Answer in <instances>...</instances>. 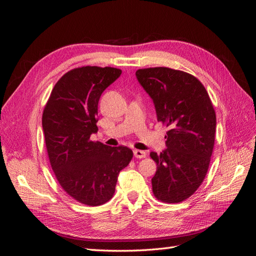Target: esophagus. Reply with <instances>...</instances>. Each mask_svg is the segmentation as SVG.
I'll return each mask as SVG.
<instances>
[{"label": "esophagus", "instance_id": "1", "mask_svg": "<svg viewBox=\"0 0 256 256\" xmlns=\"http://www.w3.org/2000/svg\"><path fill=\"white\" fill-rule=\"evenodd\" d=\"M134 154L136 158H138V159H142V158L146 157V152L143 150H134Z\"/></svg>", "mask_w": 256, "mask_h": 256}]
</instances>
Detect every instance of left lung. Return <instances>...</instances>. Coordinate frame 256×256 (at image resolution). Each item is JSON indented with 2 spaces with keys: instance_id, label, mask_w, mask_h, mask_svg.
<instances>
[{
  "instance_id": "obj_1",
  "label": "left lung",
  "mask_w": 256,
  "mask_h": 256,
  "mask_svg": "<svg viewBox=\"0 0 256 256\" xmlns=\"http://www.w3.org/2000/svg\"><path fill=\"white\" fill-rule=\"evenodd\" d=\"M136 79L152 99L157 120L170 128L168 148L150 152L157 164L152 192L161 202L190 198L207 174L214 145L216 113L194 76L168 67L138 69Z\"/></svg>"
}]
</instances>
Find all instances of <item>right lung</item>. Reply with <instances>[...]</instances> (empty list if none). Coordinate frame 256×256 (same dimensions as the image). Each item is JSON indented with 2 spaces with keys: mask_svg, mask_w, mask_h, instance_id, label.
<instances>
[{
  "mask_svg": "<svg viewBox=\"0 0 256 256\" xmlns=\"http://www.w3.org/2000/svg\"><path fill=\"white\" fill-rule=\"evenodd\" d=\"M120 74L113 67L72 69L54 85L42 113L46 147L56 180L67 194L88 206L112 198L120 172L134 156L126 146L90 141L98 131L99 98Z\"/></svg>",
  "mask_w": 256,
  "mask_h": 256,
  "instance_id": "obj_1",
  "label": "right lung"
}]
</instances>
